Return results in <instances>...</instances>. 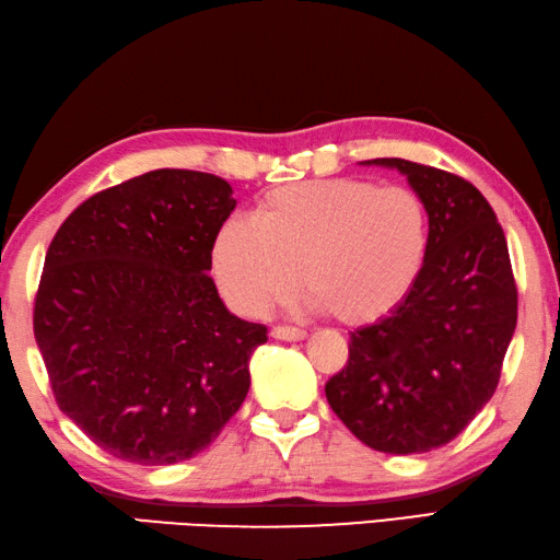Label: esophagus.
I'll list each match as a JSON object with an SVG mask.
<instances>
[{
    "label": "esophagus",
    "instance_id": "obj_1",
    "mask_svg": "<svg viewBox=\"0 0 560 560\" xmlns=\"http://www.w3.org/2000/svg\"><path fill=\"white\" fill-rule=\"evenodd\" d=\"M306 335H308L306 330L291 328V325H277V328H271V338L277 340H303Z\"/></svg>",
    "mask_w": 560,
    "mask_h": 560
}]
</instances>
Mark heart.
<instances>
[{
  "instance_id": "obj_1",
  "label": "heart",
  "mask_w": 560,
  "mask_h": 560,
  "mask_svg": "<svg viewBox=\"0 0 560 560\" xmlns=\"http://www.w3.org/2000/svg\"><path fill=\"white\" fill-rule=\"evenodd\" d=\"M431 257V210L409 186L368 178L291 183L230 218L212 242V277L242 315H261L303 287L342 325L399 311Z\"/></svg>"
}]
</instances>
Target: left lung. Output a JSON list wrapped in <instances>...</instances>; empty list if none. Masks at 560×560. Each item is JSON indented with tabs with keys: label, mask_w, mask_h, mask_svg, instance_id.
Returning <instances> with one entry per match:
<instances>
[{
	"label": "left lung",
	"mask_w": 560,
	"mask_h": 560,
	"mask_svg": "<svg viewBox=\"0 0 560 560\" xmlns=\"http://www.w3.org/2000/svg\"><path fill=\"white\" fill-rule=\"evenodd\" d=\"M431 210V257L404 306L350 335L348 364L325 384L330 409L374 451L409 455L451 443L500 384L516 328L504 230L470 180L406 159Z\"/></svg>",
	"instance_id": "1"
}]
</instances>
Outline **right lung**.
Returning a JSON list of instances; mask_svg holds the SVG:
<instances>
[{
  "label": "right lung",
  "instance_id": "add662e5",
  "mask_svg": "<svg viewBox=\"0 0 560 560\" xmlns=\"http://www.w3.org/2000/svg\"><path fill=\"white\" fill-rule=\"evenodd\" d=\"M235 206L228 180L159 168L95 192L50 242L36 345L58 409L119 460H188L245 401L267 328L208 277Z\"/></svg>",
  "mask_w": 560,
  "mask_h": 560
}]
</instances>
